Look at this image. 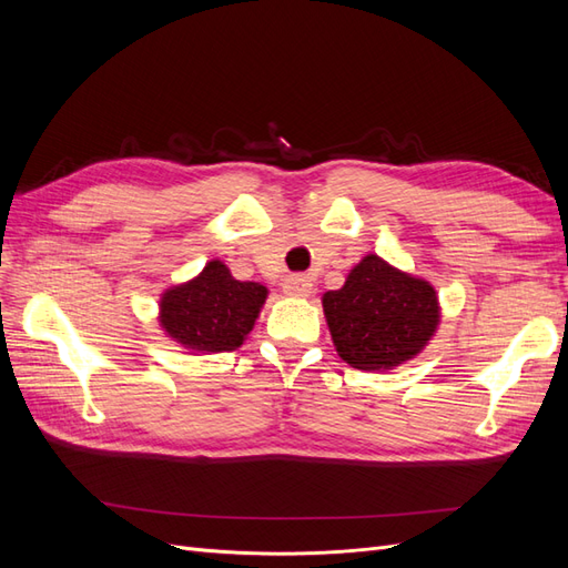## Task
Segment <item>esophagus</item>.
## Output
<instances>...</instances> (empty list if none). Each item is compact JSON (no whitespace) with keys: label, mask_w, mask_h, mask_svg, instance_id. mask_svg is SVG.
Returning a JSON list of instances; mask_svg holds the SVG:
<instances>
[{"label":"esophagus","mask_w":568,"mask_h":568,"mask_svg":"<svg viewBox=\"0 0 568 568\" xmlns=\"http://www.w3.org/2000/svg\"><path fill=\"white\" fill-rule=\"evenodd\" d=\"M284 294L294 298H305L313 294V280L305 277V274H288L284 280Z\"/></svg>","instance_id":"obj_1"}]
</instances>
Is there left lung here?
<instances>
[{"label":"left lung","mask_w":568,"mask_h":568,"mask_svg":"<svg viewBox=\"0 0 568 568\" xmlns=\"http://www.w3.org/2000/svg\"><path fill=\"white\" fill-rule=\"evenodd\" d=\"M322 311L343 363L363 372H388L415 359L438 332L440 303L432 282L367 253Z\"/></svg>","instance_id":"obj_1"}]
</instances>
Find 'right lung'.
Masks as SVG:
<instances>
[{"label":"right lung","instance_id":"obj_1","mask_svg":"<svg viewBox=\"0 0 568 568\" xmlns=\"http://www.w3.org/2000/svg\"><path fill=\"white\" fill-rule=\"evenodd\" d=\"M261 282H239L222 261H209L189 282L165 288L159 324L170 341L192 355L242 348L267 301Z\"/></svg>","mask_w":568,"mask_h":568}]
</instances>
